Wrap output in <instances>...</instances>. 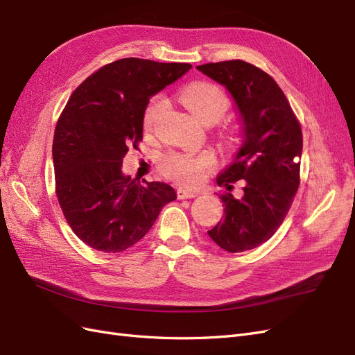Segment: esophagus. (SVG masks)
Here are the masks:
<instances>
[{
    "label": "esophagus",
    "mask_w": 355,
    "mask_h": 355,
    "mask_svg": "<svg viewBox=\"0 0 355 355\" xmlns=\"http://www.w3.org/2000/svg\"><path fill=\"white\" fill-rule=\"evenodd\" d=\"M198 195H199V191H196V190L186 189V187H178L177 189L178 199H190V198H195Z\"/></svg>",
    "instance_id": "34e87169"
}]
</instances>
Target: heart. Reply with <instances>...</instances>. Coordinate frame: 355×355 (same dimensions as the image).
I'll return each instance as SVG.
<instances>
[{
	"instance_id": "heart-1",
	"label": "heart",
	"mask_w": 355,
	"mask_h": 355,
	"mask_svg": "<svg viewBox=\"0 0 355 355\" xmlns=\"http://www.w3.org/2000/svg\"><path fill=\"white\" fill-rule=\"evenodd\" d=\"M181 103L193 114L199 121L205 123L208 120H220L226 113L230 101L225 90L217 85L208 82H196L181 89ZM165 107V99L156 96L151 99L144 114V128L151 129L160 111ZM214 164L212 157L207 151L204 153H169L162 160V171L178 183L187 186L198 184L204 178L205 171Z\"/></svg>"
}]
</instances>
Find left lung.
<instances>
[{"label":"left lung","instance_id":"8db88e82","mask_svg":"<svg viewBox=\"0 0 355 355\" xmlns=\"http://www.w3.org/2000/svg\"><path fill=\"white\" fill-rule=\"evenodd\" d=\"M225 86L241 121V147L217 177V184L244 180V196H220L225 218L208 230L229 252L252 250L266 242L284 221L299 187L302 129L288 101L265 71L244 60L196 67Z\"/></svg>","mask_w":355,"mask_h":355}]
</instances>
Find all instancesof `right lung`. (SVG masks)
Listing matches in <instances>:
<instances>
[{"instance_id": "obj_1", "label": "right lung", "mask_w": 355, "mask_h": 355, "mask_svg": "<svg viewBox=\"0 0 355 355\" xmlns=\"http://www.w3.org/2000/svg\"><path fill=\"white\" fill-rule=\"evenodd\" d=\"M190 64L125 58L80 85L60 114L53 138L59 205L74 234L94 250L120 252L144 238L166 204V183L121 171L128 147L143 139L151 96L183 77Z\"/></svg>"}]
</instances>
